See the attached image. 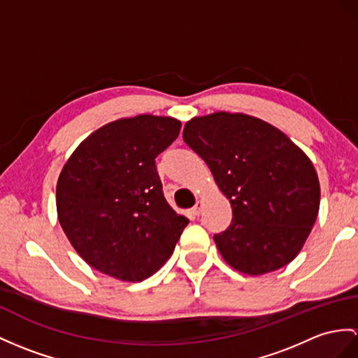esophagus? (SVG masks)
Returning a JSON list of instances; mask_svg holds the SVG:
<instances>
[{"label": "esophagus", "mask_w": 358, "mask_h": 358, "mask_svg": "<svg viewBox=\"0 0 358 358\" xmlns=\"http://www.w3.org/2000/svg\"><path fill=\"white\" fill-rule=\"evenodd\" d=\"M202 206H203L202 200H197V203H196L194 208H193V214H194V215H199L200 211H202Z\"/></svg>", "instance_id": "esophagus-1"}]
</instances>
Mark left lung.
<instances>
[{
	"label": "left lung",
	"instance_id": "left-lung-1",
	"mask_svg": "<svg viewBox=\"0 0 358 358\" xmlns=\"http://www.w3.org/2000/svg\"><path fill=\"white\" fill-rule=\"evenodd\" d=\"M184 141L231 202V226L214 235L226 263L258 276L293 261L320 203L317 173L303 150L267 121L224 110L187 121Z\"/></svg>",
	"mask_w": 358,
	"mask_h": 358
}]
</instances>
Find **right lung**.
<instances>
[{"mask_svg":"<svg viewBox=\"0 0 358 358\" xmlns=\"http://www.w3.org/2000/svg\"><path fill=\"white\" fill-rule=\"evenodd\" d=\"M180 121L141 113L85 138L56 187L60 226L91 267L139 282L165 264L188 224L162 194L155 158L178 138Z\"/></svg>","mask_w":358,"mask_h":358,"instance_id":"1","label":"right lung"}]
</instances>
